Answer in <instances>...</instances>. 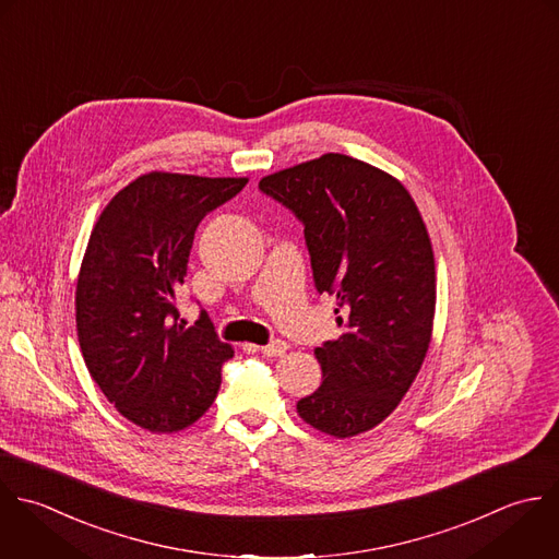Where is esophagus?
<instances>
[{
	"instance_id": "34e87169",
	"label": "esophagus",
	"mask_w": 559,
	"mask_h": 559,
	"mask_svg": "<svg viewBox=\"0 0 559 559\" xmlns=\"http://www.w3.org/2000/svg\"><path fill=\"white\" fill-rule=\"evenodd\" d=\"M287 342H283V340H274V342H270L267 346H261L259 350L265 355V357H281V355H285L287 353Z\"/></svg>"
}]
</instances>
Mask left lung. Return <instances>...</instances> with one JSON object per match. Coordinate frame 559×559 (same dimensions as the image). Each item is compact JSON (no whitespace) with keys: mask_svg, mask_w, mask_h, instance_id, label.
<instances>
[{"mask_svg":"<svg viewBox=\"0 0 559 559\" xmlns=\"http://www.w3.org/2000/svg\"><path fill=\"white\" fill-rule=\"evenodd\" d=\"M259 189L305 224L313 281L337 298L342 335L316 348L322 385L298 401L320 433L353 438L381 425L427 357L436 316V259L405 185L346 154L263 176Z\"/></svg>","mask_w":559,"mask_h":559,"instance_id":"left-lung-1","label":"left lung"}]
</instances>
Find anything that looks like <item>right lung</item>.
I'll return each instance as SVG.
<instances>
[{"instance_id": "add662e5", "label": "right lung", "mask_w": 559, "mask_h": 559, "mask_svg": "<svg viewBox=\"0 0 559 559\" xmlns=\"http://www.w3.org/2000/svg\"><path fill=\"white\" fill-rule=\"evenodd\" d=\"M246 182L150 171L117 191L91 230L75 285L80 350L104 396L145 431L200 420L235 355L204 313L178 324L176 289L200 219Z\"/></svg>"}]
</instances>
